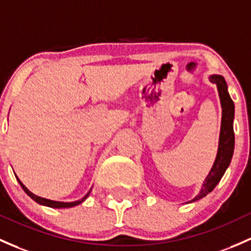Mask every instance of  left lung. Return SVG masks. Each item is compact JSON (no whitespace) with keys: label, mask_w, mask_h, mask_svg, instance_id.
<instances>
[{"label":"left lung","mask_w":251,"mask_h":251,"mask_svg":"<svg viewBox=\"0 0 251 251\" xmlns=\"http://www.w3.org/2000/svg\"><path fill=\"white\" fill-rule=\"evenodd\" d=\"M209 81L215 84L218 88L219 97H220L221 109H223V117H221V127L220 137H219L218 154L215 161L213 163L212 170L208 173L207 178L202 184V188L199 194L194 197L190 202H195L201 200L202 197L207 196L212 192L220 179L225 174L226 170L231 163V159L233 156L234 150V132H233V119H234V103L231 100L230 94L227 91V84L223 75H209Z\"/></svg>","instance_id":"1"}]
</instances>
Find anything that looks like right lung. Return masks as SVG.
<instances>
[{"instance_id": "add662e5", "label": "right lung", "mask_w": 251, "mask_h": 251, "mask_svg": "<svg viewBox=\"0 0 251 251\" xmlns=\"http://www.w3.org/2000/svg\"><path fill=\"white\" fill-rule=\"evenodd\" d=\"M14 174H15V173H14ZM17 180L19 181L20 186H21V188H23L24 191H25L26 194H27L28 196H30L31 199L33 200V201H36L37 203H39V204H42V205H47V207H50V208H71V207H75V205L80 204L81 202L85 201V200L88 199V196H89V195H90V192H91V190H90V191H89L88 194H86L85 196L83 197V199L79 200V201H75V202H59V201H52V200L43 199V197L37 196V195L33 194V192H31L30 190H28L27 188H26L25 185H24L23 183H21L20 179L18 178V176H17Z\"/></svg>"}]
</instances>
